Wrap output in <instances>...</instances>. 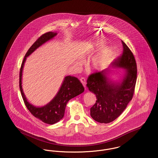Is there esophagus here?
Instances as JSON below:
<instances>
[{
  "label": "esophagus",
  "instance_id": "34e87169",
  "mask_svg": "<svg viewBox=\"0 0 158 158\" xmlns=\"http://www.w3.org/2000/svg\"><path fill=\"white\" fill-rule=\"evenodd\" d=\"M81 82L82 83L83 86H84V88H86V80L84 77H82L81 79Z\"/></svg>",
  "mask_w": 158,
  "mask_h": 158
}]
</instances>
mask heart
Listing matches in <instances>:
<instances>
[{"instance_id":"obj_1","label":"heart","mask_w":158,"mask_h":158,"mask_svg":"<svg viewBox=\"0 0 158 158\" xmlns=\"http://www.w3.org/2000/svg\"><path fill=\"white\" fill-rule=\"evenodd\" d=\"M106 60V52L105 50H102L99 53L97 54L96 56H95L92 59V63L93 65L95 67H101ZM82 63V60H76L75 62L74 63V64L76 66L79 67L81 64Z\"/></svg>"}]
</instances>
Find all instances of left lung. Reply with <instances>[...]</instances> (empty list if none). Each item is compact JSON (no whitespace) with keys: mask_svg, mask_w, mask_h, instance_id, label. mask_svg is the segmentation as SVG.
I'll return each mask as SVG.
<instances>
[{"mask_svg":"<svg viewBox=\"0 0 158 158\" xmlns=\"http://www.w3.org/2000/svg\"><path fill=\"white\" fill-rule=\"evenodd\" d=\"M123 52L111 63V66L124 70L118 81L110 78L111 69L96 71L88 78L89 90L97 97L90 108V116L100 123L115 120L131 100L137 79V65L133 54L122 40Z\"/></svg>","mask_w":158,"mask_h":158,"instance_id":"obj_1","label":"left lung"}]
</instances>
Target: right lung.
<instances>
[{
  "label": "right lung",
  "mask_w": 158,
  "mask_h": 158,
  "mask_svg": "<svg viewBox=\"0 0 158 158\" xmlns=\"http://www.w3.org/2000/svg\"><path fill=\"white\" fill-rule=\"evenodd\" d=\"M57 34V32H48L44 34L38 39L26 53L19 73V88L27 108L35 117L48 124H55L61 120L64 117L68 101L80 95L85 90L82 83L77 77L69 75L64 77L60 89L55 97L44 106H36L31 104L24 94L22 86V79L23 68L27 57L30 56L40 46L53 39Z\"/></svg>",
  "instance_id": "add662e5"
}]
</instances>
